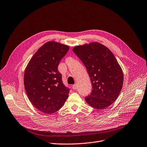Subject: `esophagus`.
Wrapping results in <instances>:
<instances>
[{"mask_svg": "<svg viewBox=\"0 0 147 147\" xmlns=\"http://www.w3.org/2000/svg\"><path fill=\"white\" fill-rule=\"evenodd\" d=\"M77 88V84H74V85H73V89L74 90L76 89Z\"/></svg>", "mask_w": 147, "mask_h": 147, "instance_id": "esophagus-1", "label": "esophagus"}]
</instances>
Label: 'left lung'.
I'll list each match as a JSON object with an SVG mask.
<instances>
[{"mask_svg": "<svg viewBox=\"0 0 147 147\" xmlns=\"http://www.w3.org/2000/svg\"><path fill=\"white\" fill-rule=\"evenodd\" d=\"M73 51L85 65L92 90L85 99L92 107L105 110L118 98L123 82L122 70L113 53L97 42L77 45Z\"/></svg>", "mask_w": 147, "mask_h": 147, "instance_id": "left-lung-1", "label": "left lung"}]
</instances>
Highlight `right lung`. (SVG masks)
Masks as SVG:
<instances>
[{"label":"right lung","instance_id":"add662e5","mask_svg":"<svg viewBox=\"0 0 147 147\" xmlns=\"http://www.w3.org/2000/svg\"><path fill=\"white\" fill-rule=\"evenodd\" d=\"M69 49L54 41L47 42L25 69L24 82L27 96L33 106L44 114L57 112L68 98L70 89L64 85L58 67Z\"/></svg>","mask_w":147,"mask_h":147}]
</instances>
